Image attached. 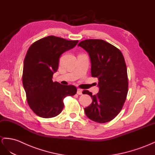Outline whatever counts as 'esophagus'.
<instances>
[{
  "mask_svg": "<svg viewBox=\"0 0 155 155\" xmlns=\"http://www.w3.org/2000/svg\"><path fill=\"white\" fill-rule=\"evenodd\" d=\"M77 93L78 94H82V89H77Z\"/></svg>",
  "mask_w": 155,
  "mask_h": 155,
  "instance_id": "obj_1",
  "label": "esophagus"
}]
</instances>
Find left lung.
I'll use <instances>...</instances> for the list:
<instances>
[{
    "instance_id": "8db88e82",
    "label": "left lung",
    "mask_w": 155,
    "mask_h": 155,
    "mask_svg": "<svg viewBox=\"0 0 155 155\" xmlns=\"http://www.w3.org/2000/svg\"><path fill=\"white\" fill-rule=\"evenodd\" d=\"M78 46L89 54L91 76L98 80L99 92L84 90L93 101L84 108L86 116L91 120L105 123L112 120L120 112L128 92L127 67L122 52L113 45L101 39H87Z\"/></svg>"
}]
</instances>
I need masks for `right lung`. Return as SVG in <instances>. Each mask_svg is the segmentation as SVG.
<instances>
[{"label":"right lung","instance_id":"obj_1","mask_svg":"<svg viewBox=\"0 0 155 155\" xmlns=\"http://www.w3.org/2000/svg\"><path fill=\"white\" fill-rule=\"evenodd\" d=\"M78 42L51 35L29 48L24 61L22 84L29 106L37 115L46 118L57 116L64 108V98L76 94L75 86L53 82L52 78L60 56Z\"/></svg>","mask_w":155,"mask_h":155}]
</instances>
